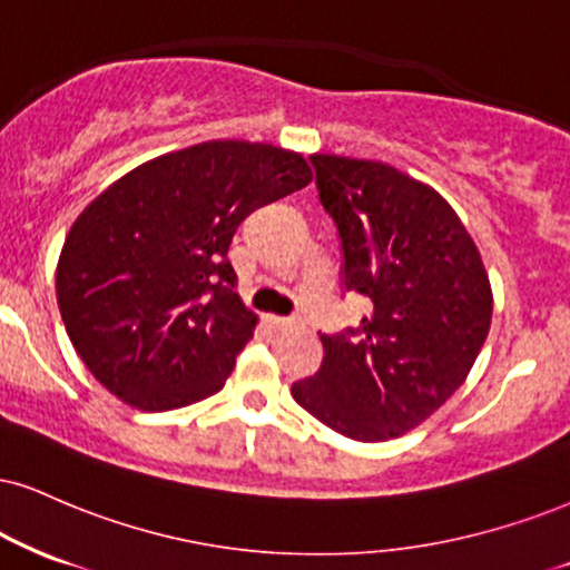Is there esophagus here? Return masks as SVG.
<instances>
[{
	"label": "esophagus",
	"instance_id": "1",
	"mask_svg": "<svg viewBox=\"0 0 570 570\" xmlns=\"http://www.w3.org/2000/svg\"><path fill=\"white\" fill-rule=\"evenodd\" d=\"M266 322H269V325L277 327V330H285V327L298 325L296 317H274V314H266Z\"/></svg>",
	"mask_w": 570,
	"mask_h": 570
}]
</instances>
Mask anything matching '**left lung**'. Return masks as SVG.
<instances>
[{"label":"left lung","instance_id":"obj_1","mask_svg":"<svg viewBox=\"0 0 570 570\" xmlns=\"http://www.w3.org/2000/svg\"><path fill=\"white\" fill-rule=\"evenodd\" d=\"M338 227L343 287L372 301L360 327L320 335V370L293 399L354 441L396 439L465 383L489 335L491 285L454 208L381 160L312 156Z\"/></svg>","mask_w":570,"mask_h":570}]
</instances>
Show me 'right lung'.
<instances>
[{
  "instance_id": "1",
  "label": "right lung",
  "mask_w": 570,
  "mask_h": 570,
  "mask_svg": "<svg viewBox=\"0 0 570 570\" xmlns=\"http://www.w3.org/2000/svg\"><path fill=\"white\" fill-rule=\"evenodd\" d=\"M308 181L298 153L219 139L147 160L97 195L58 262L62 322L91 375L145 412L219 391L256 327L235 293L232 237Z\"/></svg>"
}]
</instances>
